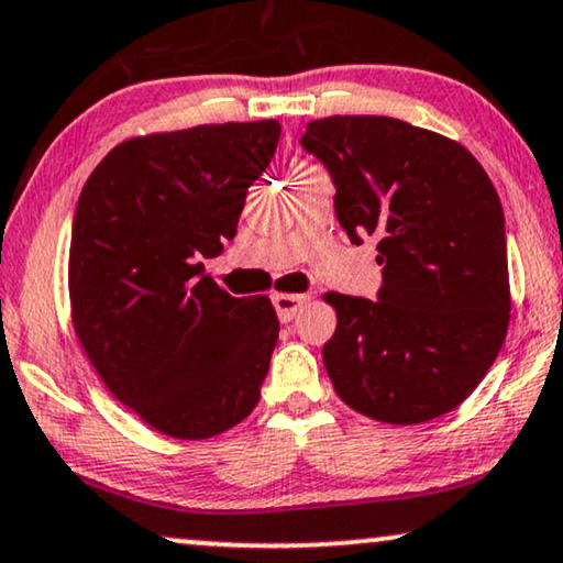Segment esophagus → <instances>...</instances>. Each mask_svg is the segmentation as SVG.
<instances>
[{"label": "esophagus", "mask_w": 563, "mask_h": 563, "mask_svg": "<svg viewBox=\"0 0 563 563\" xmlns=\"http://www.w3.org/2000/svg\"><path fill=\"white\" fill-rule=\"evenodd\" d=\"M303 303H308V296H298V292H273V306L280 321H290Z\"/></svg>", "instance_id": "34e87169"}]
</instances>
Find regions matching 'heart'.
<instances>
[{
    "label": "heart",
    "mask_w": 563,
    "mask_h": 563,
    "mask_svg": "<svg viewBox=\"0 0 563 563\" xmlns=\"http://www.w3.org/2000/svg\"><path fill=\"white\" fill-rule=\"evenodd\" d=\"M306 168H311V165H298V168H296V173H298V170H306Z\"/></svg>",
    "instance_id": "heart-1"
}]
</instances>
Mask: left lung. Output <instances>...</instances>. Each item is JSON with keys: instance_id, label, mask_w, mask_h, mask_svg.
I'll use <instances>...</instances> for the list:
<instances>
[{"instance_id": "obj_1", "label": "left lung", "mask_w": 563, "mask_h": 563, "mask_svg": "<svg viewBox=\"0 0 563 563\" xmlns=\"http://www.w3.org/2000/svg\"><path fill=\"white\" fill-rule=\"evenodd\" d=\"M336 186L354 244L377 236V300L327 292L323 364L346 406L379 423L439 418L470 398L510 323L503 203L470 150L393 117H323L300 137Z\"/></svg>"}]
</instances>
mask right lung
<instances>
[{"mask_svg":"<svg viewBox=\"0 0 563 563\" xmlns=\"http://www.w3.org/2000/svg\"><path fill=\"white\" fill-rule=\"evenodd\" d=\"M278 140L275 120L132 137L78 196L68 255L76 336L114 398L165 437H219L260 400L278 316L267 296H229L201 260L236 234Z\"/></svg>","mask_w":563,"mask_h":563,"instance_id":"right-lung-1","label":"right lung"}]
</instances>
